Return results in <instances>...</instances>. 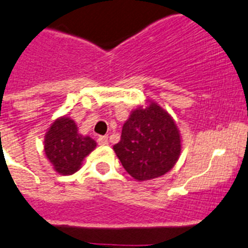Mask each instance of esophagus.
Here are the masks:
<instances>
[{
  "mask_svg": "<svg viewBox=\"0 0 248 248\" xmlns=\"http://www.w3.org/2000/svg\"><path fill=\"white\" fill-rule=\"evenodd\" d=\"M98 143L100 145H108V136H100V137L98 138Z\"/></svg>",
  "mask_w": 248,
  "mask_h": 248,
  "instance_id": "esophagus-1",
  "label": "esophagus"
}]
</instances>
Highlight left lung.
<instances>
[{
    "label": "left lung",
    "instance_id": "8db88e82",
    "mask_svg": "<svg viewBox=\"0 0 248 248\" xmlns=\"http://www.w3.org/2000/svg\"><path fill=\"white\" fill-rule=\"evenodd\" d=\"M113 150L137 181L156 179L173 168L181 153L180 131L168 111L154 101L133 110Z\"/></svg>",
    "mask_w": 248,
    "mask_h": 248
}]
</instances>
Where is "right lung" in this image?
<instances>
[{"label":"right lung","mask_w":248,"mask_h":248,"mask_svg":"<svg viewBox=\"0 0 248 248\" xmlns=\"http://www.w3.org/2000/svg\"><path fill=\"white\" fill-rule=\"evenodd\" d=\"M96 142L78 133L76 122L63 116L55 120L46 132L44 150L46 158L61 175L77 172L83 159L95 149Z\"/></svg>","instance_id":"1"}]
</instances>
